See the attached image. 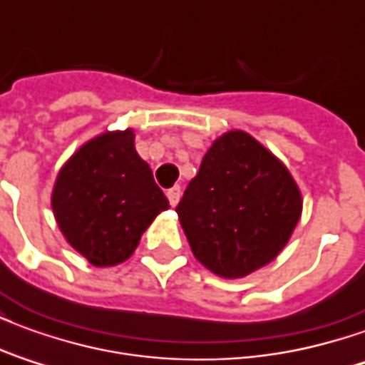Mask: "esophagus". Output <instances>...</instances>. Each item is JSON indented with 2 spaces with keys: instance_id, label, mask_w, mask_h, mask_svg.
<instances>
[{
  "instance_id": "obj_1",
  "label": "esophagus",
  "mask_w": 365,
  "mask_h": 365,
  "mask_svg": "<svg viewBox=\"0 0 365 365\" xmlns=\"http://www.w3.org/2000/svg\"><path fill=\"white\" fill-rule=\"evenodd\" d=\"M168 201H170V205L175 207L178 205V201H180V197H182V187L180 185H174V187H170L168 190Z\"/></svg>"
}]
</instances>
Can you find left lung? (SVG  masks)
<instances>
[{
    "label": "left lung",
    "mask_w": 365,
    "mask_h": 365,
    "mask_svg": "<svg viewBox=\"0 0 365 365\" xmlns=\"http://www.w3.org/2000/svg\"><path fill=\"white\" fill-rule=\"evenodd\" d=\"M301 209L289 170L245 130L215 140L175 207L193 256L229 279L274 260Z\"/></svg>",
    "instance_id": "8db88e82"
}]
</instances>
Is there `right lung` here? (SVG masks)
I'll return each mask as SVG.
<instances>
[{"label":"right lung","mask_w":365,"mask_h":365,"mask_svg":"<svg viewBox=\"0 0 365 365\" xmlns=\"http://www.w3.org/2000/svg\"><path fill=\"white\" fill-rule=\"evenodd\" d=\"M150 166L135 150V133L91 138L58 172L52 211L74 250L97 266L130 258L143 232L168 209Z\"/></svg>","instance_id":"add662e5"}]
</instances>
